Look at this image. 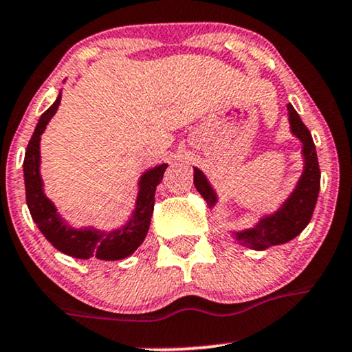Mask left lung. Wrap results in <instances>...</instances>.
Wrapping results in <instances>:
<instances>
[{
    "instance_id": "8db88e82",
    "label": "left lung",
    "mask_w": 352,
    "mask_h": 352,
    "mask_svg": "<svg viewBox=\"0 0 352 352\" xmlns=\"http://www.w3.org/2000/svg\"><path fill=\"white\" fill-rule=\"evenodd\" d=\"M288 123L290 131L301 143V156H303V171L296 181L293 191L274 212H265L258 217L250 227L241 230H227L232 239L241 245L249 247L254 250H262L272 245L290 242L296 235L303 232V229L309 224L315 210L318 192H320V164H318L316 148L313 143L311 133L305 123L301 122L300 115L293 109L292 103L287 105ZM194 168V186L204 197L210 209H214L219 202V196L212 184L209 183L208 176L199 168Z\"/></svg>"
}]
</instances>
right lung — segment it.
Segmentation results:
<instances>
[{
    "label": "right lung",
    "mask_w": 352,
    "mask_h": 352,
    "mask_svg": "<svg viewBox=\"0 0 352 352\" xmlns=\"http://www.w3.org/2000/svg\"><path fill=\"white\" fill-rule=\"evenodd\" d=\"M65 82V80H64ZM62 90L56 102L41 115L34 133H32L24 155L23 171L26 186V202L32 221L49 242L69 257L89 260H122L130 257L142 245L151 224L153 206H155L156 186L163 179L168 163L153 166L140 176L136 188L135 208L125 224L115 229H98L95 226L74 227L57 212L54 202L45 196L41 177V135L56 115L60 105Z\"/></svg>",
    "instance_id": "1"
}]
</instances>
